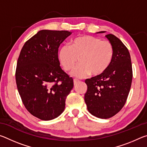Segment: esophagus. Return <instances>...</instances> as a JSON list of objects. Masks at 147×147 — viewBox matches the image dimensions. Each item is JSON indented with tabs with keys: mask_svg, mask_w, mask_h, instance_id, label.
Here are the masks:
<instances>
[{
	"mask_svg": "<svg viewBox=\"0 0 147 147\" xmlns=\"http://www.w3.org/2000/svg\"><path fill=\"white\" fill-rule=\"evenodd\" d=\"M78 82H79V80L78 79H74V86L76 85V84H78Z\"/></svg>",
	"mask_w": 147,
	"mask_h": 147,
	"instance_id": "esophagus-1",
	"label": "esophagus"
}]
</instances>
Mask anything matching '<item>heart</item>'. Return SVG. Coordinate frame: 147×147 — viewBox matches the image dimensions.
I'll return each instance as SVG.
<instances>
[{
    "label": "heart",
    "instance_id": "obj_1",
    "mask_svg": "<svg viewBox=\"0 0 147 147\" xmlns=\"http://www.w3.org/2000/svg\"><path fill=\"white\" fill-rule=\"evenodd\" d=\"M114 50L108 40L91 36L77 37L70 45H65L59 49L58 59L66 71L74 68L79 58L80 64L72 71L77 78H84L91 74L96 76L107 70L112 61Z\"/></svg>",
    "mask_w": 147,
    "mask_h": 147
}]
</instances>
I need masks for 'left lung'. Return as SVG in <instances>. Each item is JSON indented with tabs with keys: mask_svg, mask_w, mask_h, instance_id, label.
<instances>
[{
	"mask_svg": "<svg viewBox=\"0 0 147 147\" xmlns=\"http://www.w3.org/2000/svg\"><path fill=\"white\" fill-rule=\"evenodd\" d=\"M106 37L113 47L112 61L103 73L85 81L88 90L84 100L88 110L100 119L110 118L123 108L130 92L133 76L128 49L114 35L108 34Z\"/></svg>",
	"mask_w": 147,
	"mask_h": 147,
	"instance_id": "obj_1",
	"label": "left lung"
}]
</instances>
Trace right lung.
Listing matches in <instances>:
<instances>
[{
    "instance_id": "1",
    "label": "right lung",
    "mask_w": 147,
    "mask_h": 147,
    "mask_svg": "<svg viewBox=\"0 0 147 147\" xmlns=\"http://www.w3.org/2000/svg\"><path fill=\"white\" fill-rule=\"evenodd\" d=\"M71 32L42 30L22 48L17 63V89L26 109L41 120L63 113L73 79L59 66L58 48Z\"/></svg>"
}]
</instances>
